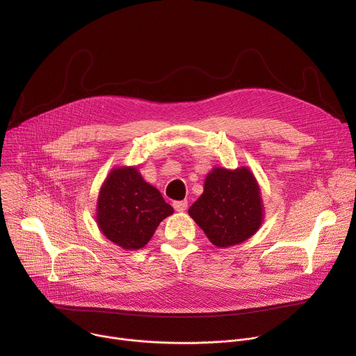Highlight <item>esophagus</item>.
I'll return each instance as SVG.
<instances>
[{"label": "esophagus", "instance_id": "1", "mask_svg": "<svg viewBox=\"0 0 356 356\" xmlns=\"http://www.w3.org/2000/svg\"><path fill=\"white\" fill-rule=\"evenodd\" d=\"M173 209L179 213L184 211L187 209V200H181V201H175L173 202Z\"/></svg>", "mask_w": 356, "mask_h": 356}]
</instances>
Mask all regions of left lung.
<instances>
[{
  "mask_svg": "<svg viewBox=\"0 0 356 356\" xmlns=\"http://www.w3.org/2000/svg\"><path fill=\"white\" fill-rule=\"evenodd\" d=\"M259 186L249 169L209 173L202 193L188 209L190 217L218 248L243 242L258 231L262 221Z\"/></svg>",
  "mask_w": 356,
  "mask_h": 356,
  "instance_id": "1",
  "label": "left lung"
}]
</instances>
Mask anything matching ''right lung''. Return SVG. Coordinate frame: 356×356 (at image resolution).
Masks as SVG:
<instances>
[{
	"instance_id": "1",
	"label": "right lung",
	"mask_w": 356,
	"mask_h": 356,
	"mask_svg": "<svg viewBox=\"0 0 356 356\" xmlns=\"http://www.w3.org/2000/svg\"><path fill=\"white\" fill-rule=\"evenodd\" d=\"M170 214L172 206L135 168L113 170L98 195V227L110 241L124 249H139L146 245L161 221Z\"/></svg>"
}]
</instances>
